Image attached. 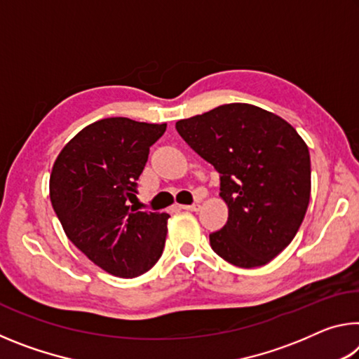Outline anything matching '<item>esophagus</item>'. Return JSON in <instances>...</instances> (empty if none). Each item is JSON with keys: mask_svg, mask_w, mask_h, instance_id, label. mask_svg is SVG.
<instances>
[{"mask_svg": "<svg viewBox=\"0 0 359 359\" xmlns=\"http://www.w3.org/2000/svg\"><path fill=\"white\" fill-rule=\"evenodd\" d=\"M180 209H184V210H191V212H198L199 209H201V204L199 203H194V204H182L180 205Z\"/></svg>", "mask_w": 359, "mask_h": 359, "instance_id": "obj_1", "label": "esophagus"}]
</instances>
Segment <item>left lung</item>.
Returning <instances> with one entry per match:
<instances>
[{
  "label": "left lung",
  "mask_w": 359,
  "mask_h": 359,
  "mask_svg": "<svg viewBox=\"0 0 359 359\" xmlns=\"http://www.w3.org/2000/svg\"><path fill=\"white\" fill-rule=\"evenodd\" d=\"M175 130L220 172L228 222L209 236L228 263H269L299 229L311 199V155L288 121L245 102L179 120Z\"/></svg>",
  "instance_id": "8db88e82"
}]
</instances>
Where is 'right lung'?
Returning a JSON list of instances; mask_svg holds the SVG:
<instances>
[{
	"instance_id": "obj_1",
	"label": "right lung",
	"mask_w": 359,
	"mask_h": 359,
	"mask_svg": "<svg viewBox=\"0 0 359 359\" xmlns=\"http://www.w3.org/2000/svg\"><path fill=\"white\" fill-rule=\"evenodd\" d=\"M165 131L166 123L102 118L79 131L53 163L50 201L66 236L115 277L144 274L165 248L169 215L128 205L150 145Z\"/></svg>"
}]
</instances>
